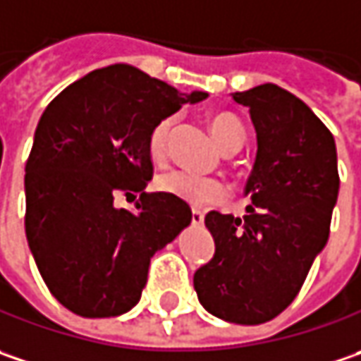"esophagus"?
Listing matches in <instances>:
<instances>
[{
	"instance_id": "34e87169",
	"label": "esophagus",
	"mask_w": 361,
	"mask_h": 361,
	"mask_svg": "<svg viewBox=\"0 0 361 361\" xmlns=\"http://www.w3.org/2000/svg\"><path fill=\"white\" fill-rule=\"evenodd\" d=\"M192 224H194V226H200V224H204V212L192 210Z\"/></svg>"
}]
</instances>
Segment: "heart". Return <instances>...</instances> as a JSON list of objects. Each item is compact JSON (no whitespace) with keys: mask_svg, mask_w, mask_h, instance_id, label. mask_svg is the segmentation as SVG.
Instances as JSON below:
<instances>
[{"mask_svg":"<svg viewBox=\"0 0 361 361\" xmlns=\"http://www.w3.org/2000/svg\"><path fill=\"white\" fill-rule=\"evenodd\" d=\"M176 117L161 118L149 133V155L155 161L165 157L167 137ZM210 129L216 143L224 153H234L243 147L246 131L244 125L230 113H216L210 118ZM155 188L167 196H173L190 206H212L226 197V185L216 178H204L185 169H171L155 180Z\"/></svg>","mask_w":361,"mask_h":361,"instance_id":"heart-1","label":"heart"}]
</instances>
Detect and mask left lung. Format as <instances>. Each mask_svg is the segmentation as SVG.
Listing matches in <instances>:
<instances>
[{"label":"left lung","instance_id":"obj_1","mask_svg":"<svg viewBox=\"0 0 361 361\" xmlns=\"http://www.w3.org/2000/svg\"><path fill=\"white\" fill-rule=\"evenodd\" d=\"M257 131L246 216L208 212L216 252L194 274L200 303L230 323L259 325L293 303L329 238L339 176L334 135L276 85L234 92Z\"/></svg>","mask_w":361,"mask_h":361}]
</instances>
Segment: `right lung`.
I'll return each mask as SVG.
<instances>
[{
    "label": "right lung",
    "mask_w": 361,
    "mask_h": 361,
    "mask_svg": "<svg viewBox=\"0 0 361 361\" xmlns=\"http://www.w3.org/2000/svg\"><path fill=\"white\" fill-rule=\"evenodd\" d=\"M206 97L113 64L46 106L25 164V238L46 287L72 313L117 317L133 309L151 257L190 226L185 202L145 192L149 133ZM121 193L140 194L137 211L114 206Z\"/></svg>",
    "instance_id": "1"
}]
</instances>
